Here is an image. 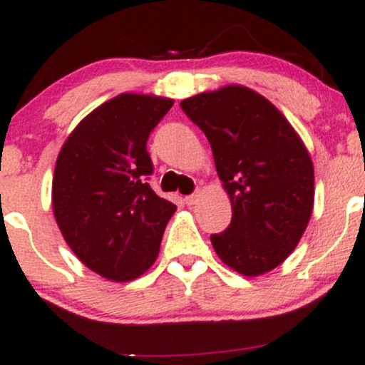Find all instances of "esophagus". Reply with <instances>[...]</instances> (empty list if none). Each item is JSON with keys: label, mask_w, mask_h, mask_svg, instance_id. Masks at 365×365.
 <instances>
[{"label": "esophagus", "mask_w": 365, "mask_h": 365, "mask_svg": "<svg viewBox=\"0 0 365 365\" xmlns=\"http://www.w3.org/2000/svg\"><path fill=\"white\" fill-rule=\"evenodd\" d=\"M197 201H199V192H194V194L187 195L185 197V202L189 204V206H192V204H195Z\"/></svg>", "instance_id": "esophagus-1"}]
</instances>
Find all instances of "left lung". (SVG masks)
Listing matches in <instances>:
<instances>
[{
	"mask_svg": "<svg viewBox=\"0 0 365 365\" xmlns=\"http://www.w3.org/2000/svg\"><path fill=\"white\" fill-rule=\"evenodd\" d=\"M211 143L232 222L211 235L216 255L239 274L270 272L298 246L314 210V164L274 103L230 85L180 102Z\"/></svg>",
	"mask_w": 365,
	"mask_h": 365,
	"instance_id": "left-lung-1",
	"label": "left lung"
}]
</instances>
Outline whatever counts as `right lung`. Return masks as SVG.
I'll use <instances>...</instances> for the list:
<instances>
[{"mask_svg":"<svg viewBox=\"0 0 365 365\" xmlns=\"http://www.w3.org/2000/svg\"><path fill=\"white\" fill-rule=\"evenodd\" d=\"M171 98L121 93L86 115L60 150L51 206L63 239L90 270L128 282L155 262L176 211L147 178L150 131Z\"/></svg>","mask_w":365,"mask_h":365,"instance_id":"add662e5","label":"right lung"}]
</instances>
